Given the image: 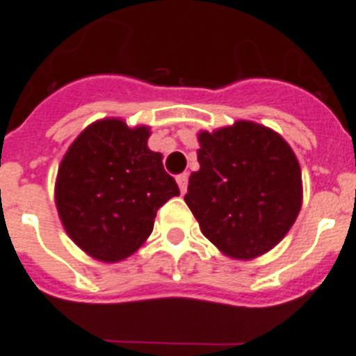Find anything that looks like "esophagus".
<instances>
[{"mask_svg": "<svg viewBox=\"0 0 356 356\" xmlns=\"http://www.w3.org/2000/svg\"><path fill=\"white\" fill-rule=\"evenodd\" d=\"M177 184H179V190H181V193H186V190H188V173H181V175H177Z\"/></svg>", "mask_w": 356, "mask_h": 356, "instance_id": "1", "label": "esophagus"}]
</instances>
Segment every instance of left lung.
<instances>
[{"label": "left lung", "instance_id": "left-lung-1", "mask_svg": "<svg viewBox=\"0 0 356 356\" xmlns=\"http://www.w3.org/2000/svg\"><path fill=\"white\" fill-rule=\"evenodd\" d=\"M184 195L201 232L224 255L250 261L286 237L302 206V173L291 146L252 121L199 134Z\"/></svg>", "mask_w": 356, "mask_h": 356}]
</instances>
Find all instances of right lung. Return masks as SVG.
I'll return each mask as SVG.
<instances>
[{
  "instance_id": "add662e5",
  "label": "right lung",
  "mask_w": 356,
  "mask_h": 356,
  "mask_svg": "<svg viewBox=\"0 0 356 356\" xmlns=\"http://www.w3.org/2000/svg\"><path fill=\"white\" fill-rule=\"evenodd\" d=\"M150 128L101 119L70 145L58 170L56 206L68 237L101 262H119L150 237L157 210L179 186L163 155L148 148Z\"/></svg>"
}]
</instances>
